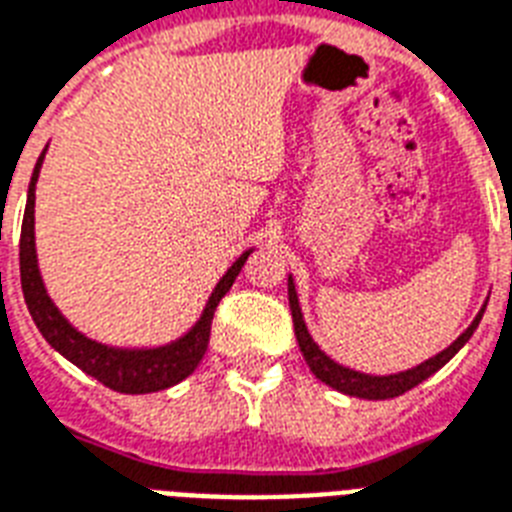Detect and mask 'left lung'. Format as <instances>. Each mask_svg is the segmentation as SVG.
I'll use <instances>...</instances> for the list:
<instances>
[{"label":"left lung","mask_w":512,"mask_h":512,"mask_svg":"<svg viewBox=\"0 0 512 512\" xmlns=\"http://www.w3.org/2000/svg\"><path fill=\"white\" fill-rule=\"evenodd\" d=\"M288 301H290V314H293V330H296L298 349H301V354H304L309 370H312L322 383L335 388V391H341V394H349V396H359V399H394V396H402L404 391H410V388H415L418 383H423L425 378H431L433 372L447 365L449 359L455 357L457 351L463 349L465 343L470 341V335H473V330L478 327V322H481L486 309L484 306V309L476 314V320L470 322L468 330L460 333V338H457L452 346H447V349L441 351V354H436V357L420 362L418 367L396 372V375H367V372L349 370V367L333 362V359L327 357L325 351L314 343V338L309 335V330H306L301 306H298V293H296V285H293V277H288Z\"/></svg>","instance_id":"8db88e82"}]
</instances>
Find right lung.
I'll return each instance as SVG.
<instances>
[{"instance_id":"obj_1","label":"right lung","mask_w":512,"mask_h":512,"mask_svg":"<svg viewBox=\"0 0 512 512\" xmlns=\"http://www.w3.org/2000/svg\"><path fill=\"white\" fill-rule=\"evenodd\" d=\"M44 153L39 155L34 174H31L26 214H23V227H20V285H23V298H26L28 312L34 317L39 333L68 362H73L79 370H84L87 375L100 380L102 386L113 388L118 394H153V391L177 386L179 380H185L200 365V359L208 349V338H211V320H214L216 306L227 296V290L232 288V282L240 275V269H243L253 248L245 251L224 272L222 280L216 282L214 293L208 296V304L200 314V320L177 341L166 343V346H153V349H116V346L92 341L84 333H79L52 304V298L44 288L42 272H39V261H36L34 203L36 179L42 171Z\"/></svg>"}]
</instances>
